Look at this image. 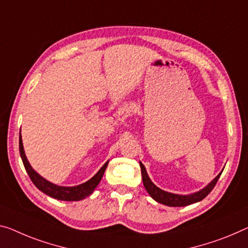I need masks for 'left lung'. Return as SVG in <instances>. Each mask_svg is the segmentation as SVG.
<instances>
[{
    "label": "left lung",
    "instance_id": "left-lung-1",
    "mask_svg": "<svg viewBox=\"0 0 248 248\" xmlns=\"http://www.w3.org/2000/svg\"><path fill=\"white\" fill-rule=\"evenodd\" d=\"M140 172H142L144 187H145V189L147 190V193L150 194L152 199L155 200L157 203H161L163 205H166V206H170V207L187 206V205L197 203V202L204 200L205 197L211 193V190L214 188V186L216 185L217 181H218L220 174L223 172L222 170V172L217 175L214 180H213L211 183H208L204 188L200 189L199 192L188 194V195H180V194L165 192V190L157 187V186L151 181L150 176L147 175L145 166L143 165L142 162H140Z\"/></svg>",
    "mask_w": 248,
    "mask_h": 248
}]
</instances>
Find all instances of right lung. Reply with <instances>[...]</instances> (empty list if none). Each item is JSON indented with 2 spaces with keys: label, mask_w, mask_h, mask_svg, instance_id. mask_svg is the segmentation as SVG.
<instances>
[{
  "label": "right lung",
  "mask_w": 248,
  "mask_h": 248,
  "mask_svg": "<svg viewBox=\"0 0 248 248\" xmlns=\"http://www.w3.org/2000/svg\"><path fill=\"white\" fill-rule=\"evenodd\" d=\"M20 155L24 164V167L28 172L30 178L33 182V184L39 188L41 192H43L46 195L53 197V199L59 200V201H67V202H76L84 200L85 197L90 196L91 194L94 192V189L96 188V186L100 184V182L103 177L106 167H108V161L103 165L100 170L94 175V176L83 184H79L78 186H59L53 183L45 180L44 177H42L41 175L35 172L31 166V164L29 163L28 158H26L24 147H23L22 142V136L20 135Z\"/></svg>",
  "instance_id": "1"
}]
</instances>
